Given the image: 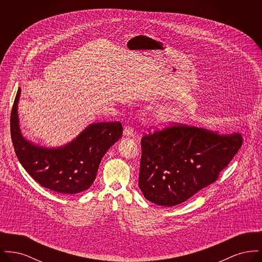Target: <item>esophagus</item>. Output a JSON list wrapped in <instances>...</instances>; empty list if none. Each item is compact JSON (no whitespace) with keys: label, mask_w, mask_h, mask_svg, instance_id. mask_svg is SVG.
<instances>
[{"label":"esophagus","mask_w":262,"mask_h":262,"mask_svg":"<svg viewBox=\"0 0 262 262\" xmlns=\"http://www.w3.org/2000/svg\"><path fill=\"white\" fill-rule=\"evenodd\" d=\"M124 137H135V132H134V128H132L130 126H125V129H124V133H123Z\"/></svg>","instance_id":"obj_1"}]
</instances>
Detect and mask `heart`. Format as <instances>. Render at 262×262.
I'll return each mask as SVG.
<instances>
[{
  "instance_id": "heart-1",
  "label": "heart",
  "mask_w": 262,
  "mask_h": 262,
  "mask_svg": "<svg viewBox=\"0 0 262 262\" xmlns=\"http://www.w3.org/2000/svg\"><path fill=\"white\" fill-rule=\"evenodd\" d=\"M153 118L158 125H172L180 119V112L171 107H163L154 111Z\"/></svg>"
}]
</instances>
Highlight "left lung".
Returning <instances> with one entry per match:
<instances>
[{
	"mask_svg": "<svg viewBox=\"0 0 262 262\" xmlns=\"http://www.w3.org/2000/svg\"><path fill=\"white\" fill-rule=\"evenodd\" d=\"M243 143L233 133L174 125L141 139L138 186L144 198L160 206L185 202L214 183Z\"/></svg>",
	"mask_w": 262,
	"mask_h": 262,
	"instance_id": "1",
	"label": "left lung"
}]
</instances>
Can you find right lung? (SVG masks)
Here are the masks:
<instances>
[{"mask_svg": "<svg viewBox=\"0 0 262 262\" xmlns=\"http://www.w3.org/2000/svg\"><path fill=\"white\" fill-rule=\"evenodd\" d=\"M20 92L18 88L11 115V136L21 166L39 185L53 191L75 194L88 189L103 156L122 137V124H90L63 145L42 146L23 136L17 112Z\"/></svg>", "mask_w": 262, "mask_h": 262, "instance_id": "1", "label": "right lung"}]
</instances>
